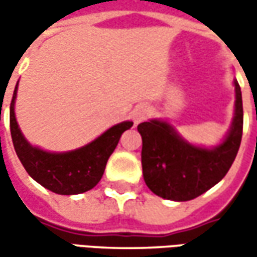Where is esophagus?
Wrapping results in <instances>:
<instances>
[{
  "mask_svg": "<svg viewBox=\"0 0 257 257\" xmlns=\"http://www.w3.org/2000/svg\"><path fill=\"white\" fill-rule=\"evenodd\" d=\"M149 115V108L147 107H137L136 110L133 111V121L134 124H139L142 123L143 120H146V117Z\"/></svg>",
  "mask_w": 257,
  "mask_h": 257,
  "instance_id": "1",
  "label": "esophagus"
}]
</instances>
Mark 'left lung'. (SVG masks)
<instances>
[{
	"instance_id": "obj_1",
	"label": "left lung",
	"mask_w": 257,
	"mask_h": 257,
	"mask_svg": "<svg viewBox=\"0 0 257 257\" xmlns=\"http://www.w3.org/2000/svg\"><path fill=\"white\" fill-rule=\"evenodd\" d=\"M234 85V113L222 143L202 147L184 140L172 124L153 118L139 124L142 134V166L147 187L157 196L187 202L196 199L222 180L236 159L242 142V91Z\"/></svg>"
}]
</instances>
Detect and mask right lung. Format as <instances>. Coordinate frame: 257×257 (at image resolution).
I'll list each match as a JSON object with an SVG mask.
<instances>
[{"mask_svg":"<svg viewBox=\"0 0 257 257\" xmlns=\"http://www.w3.org/2000/svg\"><path fill=\"white\" fill-rule=\"evenodd\" d=\"M15 85L10 105V128L15 153L27 173L43 187L57 194H80L91 190L103 177L108 157L117 147L121 134L128 130L133 121H121L105 130L101 136L80 149L54 153L30 143L21 133L15 118Z\"/></svg>","mask_w":257,"mask_h":257,"instance_id":"obj_1","label":"right lung"}]
</instances>
